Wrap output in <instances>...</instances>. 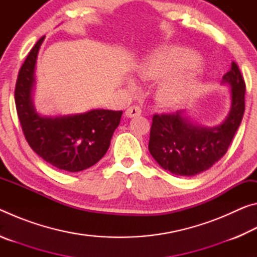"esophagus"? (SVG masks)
<instances>
[{"instance_id":"esophagus-1","label":"esophagus","mask_w":257,"mask_h":257,"mask_svg":"<svg viewBox=\"0 0 257 257\" xmlns=\"http://www.w3.org/2000/svg\"><path fill=\"white\" fill-rule=\"evenodd\" d=\"M141 114H142V108L138 105L130 106L129 108H127V111H125V116H127V118H134V116H137Z\"/></svg>"}]
</instances>
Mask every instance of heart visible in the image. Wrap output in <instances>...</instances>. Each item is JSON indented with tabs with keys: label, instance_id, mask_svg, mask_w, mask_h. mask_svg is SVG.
<instances>
[{
	"label": "heart",
	"instance_id": "b5f03b06",
	"mask_svg": "<svg viewBox=\"0 0 257 257\" xmlns=\"http://www.w3.org/2000/svg\"><path fill=\"white\" fill-rule=\"evenodd\" d=\"M201 58L188 49L168 46L156 50L143 61L139 75L147 79H161L159 101L165 106L181 105L197 88V67ZM133 86V82H129Z\"/></svg>",
	"mask_w": 257,
	"mask_h": 257
}]
</instances>
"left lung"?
Wrapping results in <instances>:
<instances>
[{"label": "left lung", "instance_id": "1", "mask_svg": "<svg viewBox=\"0 0 257 257\" xmlns=\"http://www.w3.org/2000/svg\"><path fill=\"white\" fill-rule=\"evenodd\" d=\"M222 84L231 88V107L223 122L215 127L194 124L184 111L153 115L149 151L164 170L193 177L227 153L245 111L246 85L236 62L222 77Z\"/></svg>", "mask_w": 257, "mask_h": 257}]
</instances>
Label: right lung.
<instances>
[{
    "label": "right lung",
    "instance_id": "add662e5",
    "mask_svg": "<svg viewBox=\"0 0 257 257\" xmlns=\"http://www.w3.org/2000/svg\"><path fill=\"white\" fill-rule=\"evenodd\" d=\"M43 41L44 37L29 52L17 79L15 101L21 128L29 146L47 163L63 171H82L105 155L122 111L96 108L71 115L38 114L33 103V89Z\"/></svg>",
    "mask_w": 257,
    "mask_h": 257
}]
</instances>
